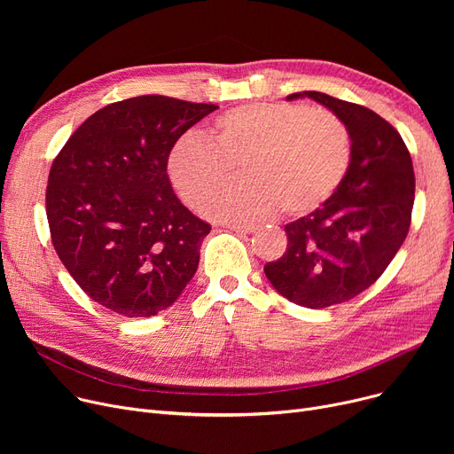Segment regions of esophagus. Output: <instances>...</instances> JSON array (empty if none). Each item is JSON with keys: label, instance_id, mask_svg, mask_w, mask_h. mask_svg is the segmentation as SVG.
I'll return each instance as SVG.
<instances>
[{"label": "esophagus", "instance_id": "esophagus-1", "mask_svg": "<svg viewBox=\"0 0 454 454\" xmlns=\"http://www.w3.org/2000/svg\"><path fill=\"white\" fill-rule=\"evenodd\" d=\"M226 228L231 231H237V233H250L255 230L254 224H228Z\"/></svg>", "mask_w": 454, "mask_h": 454}]
</instances>
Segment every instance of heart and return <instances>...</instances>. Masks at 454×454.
Returning a JSON list of instances; mask_svg holds the SVG:
<instances>
[{"label":"heart","mask_w":454,"mask_h":454,"mask_svg":"<svg viewBox=\"0 0 454 454\" xmlns=\"http://www.w3.org/2000/svg\"><path fill=\"white\" fill-rule=\"evenodd\" d=\"M351 141L346 125L322 108L250 103L215 119L207 139L182 136L167 171L176 193L193 207L240 163L244 178L207 201L204 211L223 221H254L274 211L301 217L324 206L348 175Z\"/></svg>","instance_id":"b5f03b06"}]
</instances>
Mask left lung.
<instances>
[{"label":"left lung","instance_id":"obj_1","mask_svg":"<svg viewBox=\"0 0 454 454\" xmlns=\"http://www.w3.org/2000/svg\"><path fill=\"white\" fill-rule=\"evenodd\" d=\"M309 98L335 114L351 139V161L337 193L317 211L285 224L287 250L265 265L274 289L301 307L344 303L387 270L409 233L414 169L399 132L373 110L320 91Z\"/></svg>","mask_w":454,"mask_h":454}]
</instances>
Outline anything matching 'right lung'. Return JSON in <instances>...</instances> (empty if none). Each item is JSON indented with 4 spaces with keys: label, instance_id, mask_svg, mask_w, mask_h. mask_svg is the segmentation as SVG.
<instances>
[{
    "label": "right lung",
    "instance_id": "right-lung-1",
    "mask_svg": "<svg viewBox=\"0 0 454 454\" xmlns=\"http://www.w3.org/2000/svg\"><path fill=\"white\" fill-rule=\"evenodd\" d=\"M217 108L165 95L117 101L90 115L53 160L51 241L93 301L149 318L195 276L211 226L178 200L167 161L178 137Z\"/></svg>",
    "mask_w": 454,
    "mask_h": 454
}]
</instances>
